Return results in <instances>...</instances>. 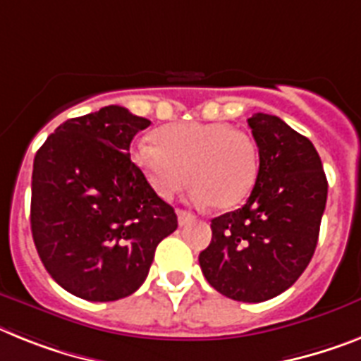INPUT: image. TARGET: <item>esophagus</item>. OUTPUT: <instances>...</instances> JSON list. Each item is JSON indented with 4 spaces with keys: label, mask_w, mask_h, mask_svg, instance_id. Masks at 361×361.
Returning a JSON list of instances; mask_svg holds the SVG:
<instances>
[{
    "label": "esophagus",
    "mask_w": 361,
    "mask_h": 361,
    "mask_svg": "<svg viewBox=\"0 0 361 361\" xmlns=\"http://www.w3.org/2000/svg\"><path fill=\"white\" fill-rule=\"evenodd\" d=\"M177 217H178V224L184 226V224H190L192 221H195V215L192 212H186V210H177Z\"/></svg>",
    "instance_id": "34e87169"
}]
</instances>
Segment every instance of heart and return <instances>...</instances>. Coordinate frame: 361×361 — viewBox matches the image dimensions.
Masks as SVG:
<instances>
[{
	"instance_id": "b5f03b06",
	"label": "heart",
	"mask_w": 361,
	"mask_h": 361,
	"mask_svg": "<svg viewBox=\"0 0 361 361\" xmlns=\"http://www.w3.org/2000/svg\"><path fill=\"white\" fill-rule=\"evenodd\" d=\"M155 142L138 140L131 159L160 199H171L190 183L193 201L226 210L254 188L259 155L245 131L224 122H180L160 128Z\"/></svg>"
}]
</instances>
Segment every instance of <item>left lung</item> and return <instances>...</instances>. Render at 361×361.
Segmentation results:
<instances>
[{
  "label": "left lung",
  "instance_id": "obj_1",
  "mask_svg": "<svg viewBox=\"0 0 361 361\" xmlns=\"http://www.w3.org/2000/svg\"><path fill=\"white\" fill-rule=\"evenodd\" d=\"M248 126L259 147L255 186L241 208L212 219V243L199 264L217 292L261 303L309 267L329 184L312 142L279 116L255 113Z\"/></svg>",
  "mask_w": 361,
  "mask_h": 361
}]
</instances>
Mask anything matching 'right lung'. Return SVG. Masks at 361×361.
I'll return each instance as SVG.
<instances>
[{"mask_svg": "<svg viewBox=\"0 0 361 361\" xmlns=\"http://www.w3.org/2000/svg\"><path fill=\"white\" fill-rule=\"evenodd\" d=\"M151 122L107 106L58 126L34 157L30 230L43 267L87 301H116L147 277L155 248L177 230L129 146Z\"/></svg>", "mask_w": 361, "mask_h": 361, "instance_id": "right-lung-1", "label": "right lung"}]
</instances>
